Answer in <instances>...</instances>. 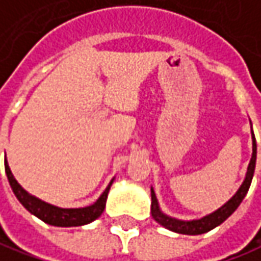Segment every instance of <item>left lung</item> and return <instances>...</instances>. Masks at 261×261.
Returning a JSON list of instances; mask_svg holds the SVG:
<instances>
[{
    "instance_id": "obj_1",
    "label": "left lung",
    "mask_w": 261,
    "mask_h": 261,
    "mask_svg": "<svg viewBox=\"0 0 261 261\" xmlns=\"http://www.w3.org/2000/svg\"><path fill=\"white\" fill-rule=\"evenodd\" d=\"M255 156H257V146H255V139L254 134H253V156H251V161H250V165H248L247 175H245L243 186L235 193V196L228 203H225L221 209H218L216 212H213L212 215L204 216L203 219H198V221H176V219H172V218L164 215L159 209L158 200H156L154 191L152 188V209L150 210H152L153 219L158 223H161L162 226H165L166 229L178 233H184V235H200V233L209 232L210 229L216 228L218 225H221L222 222L226 221L237 210V207L241 204V201H243L247 191H248V188L251 186V179H253V175H254Z\"/></svg>"
}]
</instances>
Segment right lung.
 <instances>
[{
	"label": "right lung",
	"instance_id": "add662e5",
	"mask_svg": "<svg viewBox=\"0 0 261 261\" xmlns=\"http://www.w3.org/2000/svg\"><path fill=\"white\" fill-rule=\"evenodd\" d=\"M6 174L7 178H8V182H10L11 188H13V193L16 194L18 201L32 215L38 216L40 221H43L45 223H49V225H54V226H80V225H86V223H90V222L97 219L102 215L103 209H105L107 196H108L109 187L112 184V181H111V184L103 191V194L97 198L92 206H87V207H83V209H61V207L51 206V204H48L45 201H40L36 197L28 194L23 188L20 187V184L16 181V178L13 176L7 161Z\"/></svg>",
	"mask_w": 261,
	"mask_h": 261
}]
</instances>
